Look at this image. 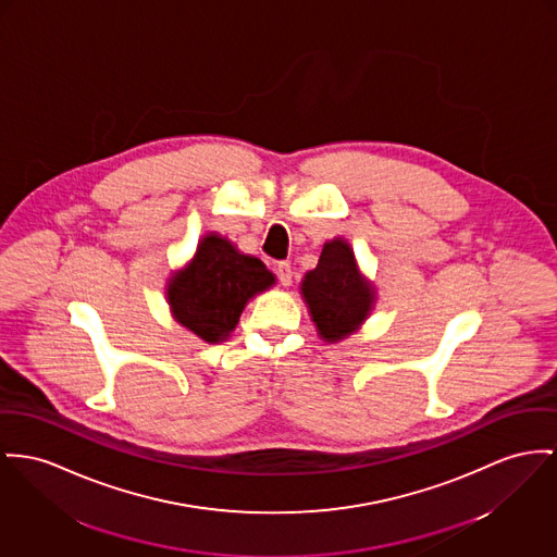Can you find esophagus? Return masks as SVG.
<instances>
[{"instance_id":"34e87169","label":"esophagus","mask_w":557,"mask_h":557,"mask_svg":"<svg viewBox=\"0 0 557 557\" xmlns=\"http://www.w3.org/2000/svg\"><path fill=\"white\" fill-rule=\"evenodd\" d=\"M276 276H278V283H281L283 287H289V285H292V278H294L292 263H289V261H278V263H276Z\"/></svg>"}]
</instances>
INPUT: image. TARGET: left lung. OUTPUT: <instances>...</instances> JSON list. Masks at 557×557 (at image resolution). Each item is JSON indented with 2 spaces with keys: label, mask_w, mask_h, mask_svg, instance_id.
Listing matches in <instances>:
<instances>
[{
  "label": "left lung",
  "mask_w": 557,
  "mask_h": 557,
  "mask_svg": "<svg viewBox=\"0 0 557 557\" xmlns=\"http://www.w3.org/2000/svg\"><path fill=\"white\" fill-rule=\"evenodd\" d=\"M299 289L317 334L332 344L357 332L375 304V287L359 272L344 238L323 245L317 268L306 272Z\"/></svg>",
  "instance_id": "obj_1"
}]
</instances>
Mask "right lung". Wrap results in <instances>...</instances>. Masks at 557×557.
<instances>
[{"mask_svg":"<svg viewBox=\"0 0 557 557\" xmlns=\"http://www.w3.org/2000/svg\"><path fill=\"white\" fill-rule=\"evenodd\" d=\"M263 261L240 253L211 232L200 238L186 268L166 283V301L177 323L209 344L223 342L238 325L251 297L274 285Z\"/></svg>","mask_w":557,"mask_h":557,"instance_id":"right-lung-1","label":"right lung"}]
</instances>
